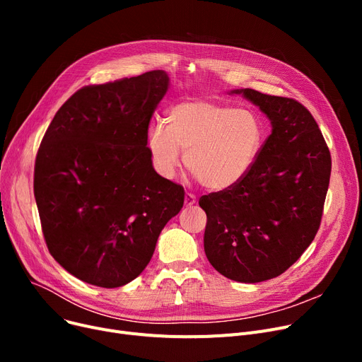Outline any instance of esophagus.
I'll use <instances>...</instances> for the list:
<instances>
[{
	"label": "esophagus",
	"instance_id": "obj_1",
	"mask_svg": "<svg viewBox=\"0 0 362 362\" xmlns=\"http://www.w3.org/2000/svg\"><path fill=\"white\" fill-rule=\"evenodd\" d=\"M195 202H197V198H195V195L189 194V192L185 195V205H186V206H192Z\"/></svg>",
	"mask_w": 362,
	"mask_h": 362
}]
</instances>
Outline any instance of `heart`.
Masks as SVG:
<instances>
[{
  "instance_id": "obj_1",
  "label": "heart",
  "mask_w": 362,
  "mask_h": 362,
  "mask_svg": "<svg viewBox=\"0 0 362 362\" xmlns=\"http://www.w3.org/2000/svg\"><path fill=\"white\" fill-rule=\"evenodd\" d=\"M167 123L148 129L146 145L158 173L171 179L185 164L210 191H229L252 170L265 130L257 112L210 100H187L170 110Z\"/></svg>"
}]
</instances>
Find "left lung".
Wrapping results in <instances>:
<instances>
[{
  "label": "left lung",
  "mask_w": 362,
  "mask_h": 362,
  "mask_svg": "<svg viewBox=\"0 0 362 362\" xmlns=\"http://www.w3.org/2000/svg\"><path fill=\"white\" fill-rule=\"evenodd\" d=\"M272 123V135L240 183L199 199L204 251L224 277L259 283L298 261L320 227L332 158L311 112L292 98L233 89Z\"/></svg>",
  "instance_id": "obj_1"
}]
</instances>
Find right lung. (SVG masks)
<instances>
[{"label": "right lung", "mask_w": 362, "mask_h": 362, "mask_svg": "<svg viewBox=\"0 0 362 362\" xmlns=\"http://www.w3.org/2000/svg\"><path fill=\"white\" fill-rule=\"evenodd\" d=\"M170 86L164 70L85 86L62 105L35 161L33 192L54 259L100 288L136 279L185 191L161 177L148 126Z\"/></svg>", "instance_id": "obj_1"}]
</instances>
